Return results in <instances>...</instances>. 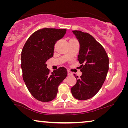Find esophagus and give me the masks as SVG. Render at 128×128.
I'll return each mask as SVG.
<instances>
[{
	"instance_id": "34e87169",
	"label": "esophagus",
	"mask_w": 128,
	"mask_h": 128,
	"mask_svg": "<svg viewBox=\"0 0 128 128\" xmlns=\"http://www.w3.org/2000/svg\"><path fill=\"white\" fill-rule=\"evenodd\" d=\"M68 76H72V75L73 74V73H72L70 71L68 70Z\"/></svg>"
}]
</instances>
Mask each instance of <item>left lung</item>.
<instances>
[{
	"label": "left lung",
	"instance_id": "8db88e82",
	"mask_svg": "<svg viewBox=\"0 0 128 128\" xmlns=\"http://www.w3.org/2000/svg\"><path fill=\"white\" fill-rule=\"evenodd\" d=\"M80 44L78 60L82 64V76L71 88L75 98L86 100L98 92L106 80L109 69V59L103 46L88 33L73 31Z\"/></svg>",
	"mask_w": 128,
	"mask_h": 128
}]
</instances>
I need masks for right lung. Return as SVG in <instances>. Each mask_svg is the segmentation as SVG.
Wrapping results in <instances>:
<instances>
[{
	"instance_id": "1",
	"label": "right lung",
	"mask_w": 128,
	"mask_h": 128,
	"mask_svg": "<svg viewBox=\"0 0 128 128\" xmlns=\"http://www.w3.org/2000/svg\"><path fill=\"white\" fill-rule=\"evenodd\" d=\"M66 32V29L39 30L31 35L22 48V78L31 95L38 101L53 100L59 85L67 76L66 68L60 67L50 73L46 64L48 59L53 56L55 43Z\"/></svg>"
}]
</instances>
